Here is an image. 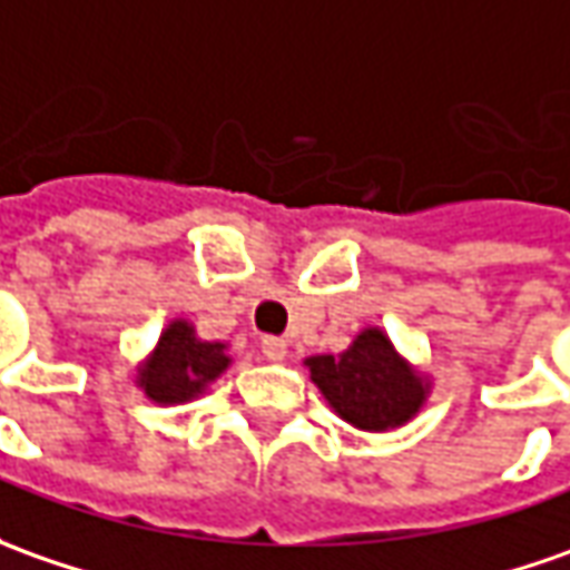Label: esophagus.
Here are the masks:
<instances>
[{
    "label": "esophagus",
    "mask_w": 570,
    "mask_h": 570,
    "mask_svg": "<svg viewBox=\"0 0 570 570\" xmlns=\"http://www.w3.org/2000/svg\"><path fill=\"white\" fill-rule=\"evenodd\" d=\"M262 355H265L268 362H281V358H286V340H281V336H265V340H262Z\"/></svg>",
    "instance_id": "1"
}]
</instances>
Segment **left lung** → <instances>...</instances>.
I'll list each match as a JSON object with an SVG mask.
<instances>
[{
    "mask_svg": "<svg viewBox=\"0 0 570 570\" xmlns=\"http://www.w3.org/2000/svg\"><path fill=\"white\" fill-rule=\"evenodd\" d=\"M312 381L358 431H393L421 412L431 383L409 365L381 327H367L343 355L305 358Z\"/></svg>",
    "mask_w": 570,
    "mask_h": 570,
    "instance_id": "left-lung-1",
    "label": "left lung"
}]
</instances>
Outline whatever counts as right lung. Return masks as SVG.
<instances>
[{"label":"right lung","instance_id":"right-lung-1","mask_svg":"<svg viewBox=\"0 0 570 570\" xmlns=\"http://www.w3.org/2000/svg\"><path fill=\"white\" fill-rule=\"evenodd\" d=\"M227 365L230 355L224 343L199 340L193 324L177 317L161 331L153 355L137 371V386L158 405H180L205 393V386L218 381Z\"/></svg>","mask_w":570,"mask_h":570}]
</instances>
